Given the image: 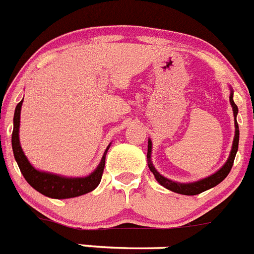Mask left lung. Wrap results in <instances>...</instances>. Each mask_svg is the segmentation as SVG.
Listing matches in <instances>:
<instances>
[{"mask_svg":"<svg viewBox=\"0 0 254 254\" xmlns=\"http://www.w3.org/2000/svg\"><path fill=\"white\" fill-rule=\"evenodd\" d=\"M230 104H232L233 107V113H234V118H237V114H238V106L234 104L233 101V93H230ZM235 136H234V141H233V147H232V152H230L229 158H228L227 163L224 164L221 167L220 170L218 171L216 173L211 175L210 177L204 178V180H200L197 182H193V184H177V182H173L168 178L163 177L162 175H159L155 168L153 167L152 162H150V152H152V141L150 139L148 140V153H147V158H148V166H149V170L152 171L153 175H154L155 180L159 182L163 187L166 189L171 190L173 192L181 193V195H198V193L204 192L206 190L211 189V187L216 186V185L220 184L223 181L224 178L227 177L229 175L230 170H232L233 163H234V158L235 154H237V150H238V143H239V127H238V123L235 120Z\"/></svg>","mask_w":254,"mask_h":254,"instance_id":"left-lung-1","label":"left lung"}]
</instances>
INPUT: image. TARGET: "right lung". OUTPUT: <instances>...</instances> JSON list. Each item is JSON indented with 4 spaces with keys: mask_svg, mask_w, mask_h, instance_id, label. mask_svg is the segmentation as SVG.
I'll list each match as a JSON object with an SVG mask.
<instances>
[{
    "mask_svg": "<svg viewBox=\"0 0 254 254\" xmlns=\"http://www.w3.org/2000/svg\"><path fill=\"white\" fill-rule=\"evenodd\" d=\"M22 101L17 104L15 109V115H13V130H12V150L15 159L19 164V168L21 171L22 176L27 181V184L31 187L39 191L43 195L52 198H69L76 197V196L84 195V193L91 192L92 190L99 186L102 178L105 168V157L104 154L100 166L96 168L95 172L91 173L87 177L79 178H67L62 176L52 175V173L40 172L35 170L27 158L25 157L24 152L21 149L19 140V127H20V111H21ZM107 152V149H106Z\"/></svg>",
    "mask_w": 254,
    "mask_h": 254,
    "instance_id": "1",
    "label": "right lung"
}]
</instances>
